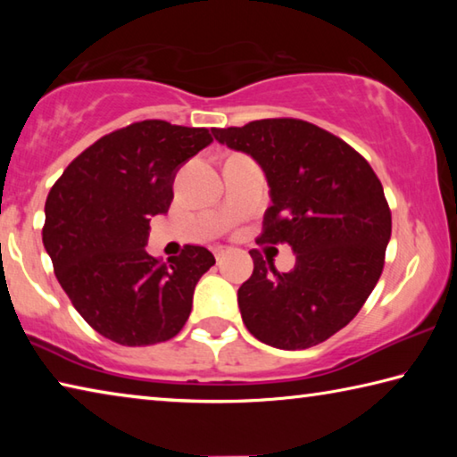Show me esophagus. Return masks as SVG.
<instances>
[{
	"label": "esophagus",
	"mask_w": 457,
	"mask_h": 457,
	"mask_svg": "<svg viewBox=\"0 0 457 457\" xmlns=\"http://www.w3.org/2000/svg\"><path fill=\"white\" fill-rule=\"evenodd\" d=\"M228 253H229V247H223V245L215 247V258H218V260H221L223 256H228Z\"/></svg>",
	"instance_id": "esophagus-1"
}]
</instances>
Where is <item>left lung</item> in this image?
<instances>
[{
	"label": "left lung",
	"instance_id": "obj_1",
	"mask_svg": "<svg viewBox=\"0 0 457 457\" xmlns=\"http://www.w3.org/2000/svg\"><path fill=\"white\" fill-rule=\"evenodd\" d=\"M264 169L272 205L258 244H290L296 266L278 272L252 250L237 290L245 328L284 351L311 349L345 328L381 278L391 210L373 167L343 138L300 119L213 129Z\"/></svg>",
	"mask_w": 457,
	"mask_h": 457
}]
</instances>
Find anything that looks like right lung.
<instances>
[{
	"label": "right lung",
	"mask_w": 457,
	"mask_h": 457,
	"mask_svg": "<svg viewBox=\"0 0 457 457\" xmlns=\"http://www.w3.org/2000/svg\"><path fill=\"white\" fill-rule=\"evenodd\" d=\"M212 141L204 127L133 122L100 137L52 185L42 242L54 272L82 319L114 343H165L189 319L213 253L185 245L163 262L145 244L153 215L169 212L177 169Z\"/></svg>",
	"instance_id": "add662e5"
}]
</instances>
